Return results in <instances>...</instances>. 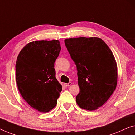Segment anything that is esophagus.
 <instances>
[{
	"label": "esophagus",
	"instance_id": "1",
	"mask_svg": "<svg viewBox=\"0 0 135 135\" xmlns=\"http://www.w3.org/2000/svg\"><path fill=\"white\" fill-rule=\"evenodd\" d=\"M71 82H68V83H64V85L65 86V87H68V86H70L71 85Z\"/></svg>",
	"mask_w": 135,
	"mask_h": 135
}]
</instances>
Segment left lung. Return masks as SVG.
Returning a JSON list of instances; mask_svg holds the SVG:
<instances>
[{
	"label": "left lung",
	"instance_id": "obj_1",
	"mask_svg": "<svg viewBox=\"0 0 135 135\" xmlns=\"http://www.w3.org/2000/svg\"><path fill=\"white\" fill-rule=\"evenodd\" d=\"M65 44L78 70L80 91L76 96L82 109L93 111L113 93L118 82L117 64L111 50L96 37L70 38Z\"/></svg>",
	"mask_w": 135,
	"mask_h": 135
}]
</instances>
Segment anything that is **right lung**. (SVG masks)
<instances>
[{"mask_svg": "<svg viewBox=\"0 0 135 135\" xmlns=\"http://www.w3.org/2000/svg\"><path fill=\"white\" fill-rule=\"evenodd\" d=\"M61 50L58 40L36 41L27 44L17 57L18 90L23 99L39 112L47 113L55 107L62 91L54 68Z\"/></svg>", "mask_w": 135, "mask_h": 135, "instance_id": "obj_1", "label": "right lung"}]
</instances>
